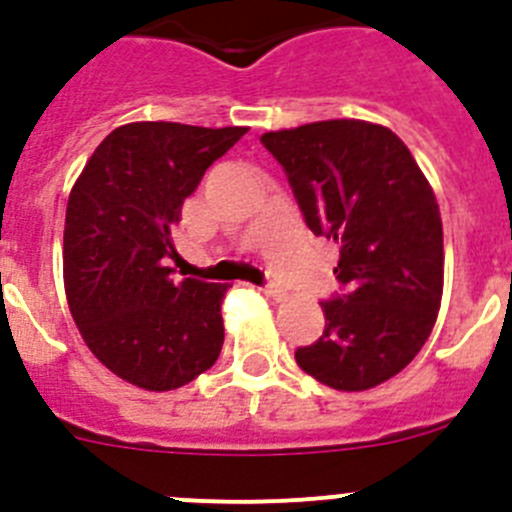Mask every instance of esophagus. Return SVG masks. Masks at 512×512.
<instances>
[{
	"label": "esophagus",
	"instance_id": "1",
	"mask_svg": "<svg viewBox=\"0 0 512 512\" xmlns=\"http://www.w3.org/2000/svg\"><path fill=\"white\" fill-rule=\"evenodd\" d=\"M261 292H264L266 297H274V300H282V289L277 287V284H264V287H261Z\"/></svg>",
	"mask_w": 512,
	"mask_h": 512
}]
</instances>
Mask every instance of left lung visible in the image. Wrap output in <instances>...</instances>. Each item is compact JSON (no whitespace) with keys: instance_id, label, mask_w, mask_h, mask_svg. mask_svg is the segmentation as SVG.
<instances>
[{"instance_id":"8db88e82","label":"left lung","mask_w":512,"mask_h":512,"mask_svg":"<svg viewBox=\"0 0 512 512\" xmlns=\"http://www.w3.org/2000/svg\"><path fill=\"white\" fill-rule=\"evenodd\" d=\"M307 228L341 248V292L300 369L341 392L372 390L415 359L436 325L443 228L436 194L408 146L364 120H323L261 135Z\"/></svg>"}]
</instances>
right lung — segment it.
Returning a JSON list of instances; mask_svg holds the SVG:
<instances>
[{
    "mask_svg": "<svg viewBox=\"0 0 512 512\" xmlns=\"http://www.w3.org/2000/svg\"><path fill=\"white\" fill-rule=\"evenodd\" d=\"M246 130L130 122L99 143L71 189L69 310L89 351L135 387L176 390L220 356L228 284L171 277V233L205 171Z\"/></svg>",
    "mask_w": 512,
    "mask_h": 512,
    "instance_id": "add662e5",
    "label": "right lung"
}]
</instances>
